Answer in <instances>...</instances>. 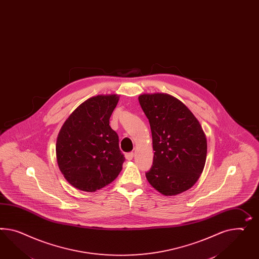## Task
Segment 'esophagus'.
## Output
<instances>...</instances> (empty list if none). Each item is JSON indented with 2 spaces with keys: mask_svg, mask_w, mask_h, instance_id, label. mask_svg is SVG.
Returning <instances> with one entry per match:
<instances>
[{
  "mask_svg": "<svg viewBox=\"0 0 259 259\" xmlns=\"http://www.w3.org/2000/svg\"><path fill=\"white\" fill-rule=\"evenodd\" d=\"M134 157V153H127V154H125V158L127 159V160H132L133 159Z\"/></svg>",
  "mask_w": 259,
  "mask_h": 259,
  "instance_id": "34e87169",
  "label": "esophagus"
}]
</instances>
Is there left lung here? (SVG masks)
Listing matches in <instances>:
<instances>
[{
    "label": "left lung",
    "mask_w": 259,
    "mask_h": 259,
    "mask_svg": "<svg viewBox=\"0 0 259 259\" xmlns=\"http://www.w3.org/2000/svg\"><path fill=\"white\" fill-rule=\"evenodd\" d=\"M140 106L149 119L154 151L146 178L166 196L190 189L203 172L207 142L203 128L181 101L166 93L142 94Z\"/></svg>",
    "instance_id": "1"
}]
</instances>
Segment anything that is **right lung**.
<instances>
[{
    "label": "right lung",
    "mask_w": 259,
    "mask_h": 259,
    "mask_svg": "<svg viewBox=\"0 0 259 259\" xmlns=\"http://www.w3.org/2000/svg\"><path fill=\"white\" fill-rule=\"evenodd\" d=\"M117 94L98 95L79 105L64 122L56 140V159L75 189L93 192L114 181L125 160L110 125Z\"/></svg>",
    "instance_id": "right-lung-1"
}]
</instances>
